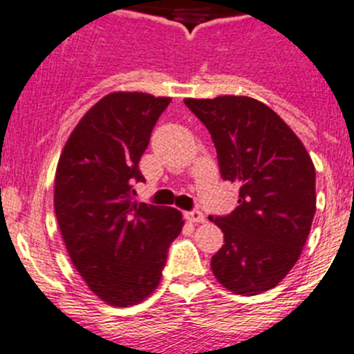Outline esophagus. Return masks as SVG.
Instances as JSON below:
<instances>
[{
    "mask_svg": "<svg viewBox=\"0 0 354 354\" xmlns=\"http://www.w3.org/2000/svg\"><path fill=\"white\" fill-rule=\"evenodd\" d=\"M185 218H187L188 222H192V223L204 222V214H203V211H199V209L187 211V213H185Z\"/></svg>",
    "mask_w": 354,
    "mask_h": 354,
    "instance_id": "1",
    "label": "esophagus"
}]
</instances>
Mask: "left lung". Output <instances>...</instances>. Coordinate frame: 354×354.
I'll return each mask as SVG.
<instances>
[{
  "mask_svg": "<svg viewBox=\"0 0 354 354\" xmlns=\"http://www.w3.org/2000/svg\"><path fill=\"white\" fill-rule=\"evenodd\" d=\"M209 131L220 174L239 187L230 214L209 216L223 232L214 277L237 295L274 288L299 260L316 211V173L295 132L246 95L185 99Z\"/></svg>",
  "mask_w": 354,
  "mask_h": 354,
  "instance_id": "8db88e82",
  "label": "left lung"
}]
</instances>
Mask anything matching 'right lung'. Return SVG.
I'll list each match as a JSON object with an SVG mask.
<instances>
[{"label": "right lung", "instance_id": "obj_1", "mask_svg": "<svg viewBox=\"0 0 354 354\" xmlns=\"http://www.w3.org/2000/svg\"><path fill=\"white\" fill-rule=\"evenodd\" d=\"M169 97L113 92L71 132L55 173L54 207L75 269L110 306L147 299L162 277L183 218L134 201L140 158Z\"/></svg>", "mask_w": 354, "mask_h": 354}]
</instances>
